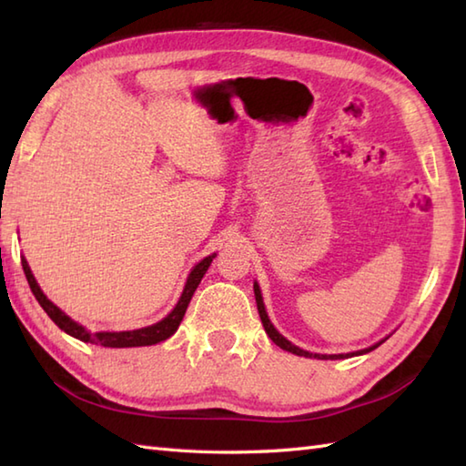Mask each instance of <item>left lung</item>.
Instances as JSON below:
<instances>
[{"label":"left lung","mask_w":466,"mask_h":466,"mask_svg":"<svg viewBox=\"0 0 466 466\" xmlns=\"http://www.w3.org/2000/svg\"><path fill=\"white\" fill-rule=\"evenodd\" d=\"M254 296H256V304H258V314H260V320H262V324H264V330H266V334L270 336V340L276 344V346H280L282 350H289V352H292V354H296V356H306V359H320V360H339V359H350V356H356V354H366V352H370V350H374V349H379V346L386 340H380V342H376V344H372L370 349H364V350H359V352H349V354H312V352H309V350H302V349H299V346H294L292 342H289L284 339V336L274 329V324L270 322V319H268V314H266V309H264V300H262V292H260V286H258V282H254Z\"/></svg>","instance_id":"1"}]
</instances>
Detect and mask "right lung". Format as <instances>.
Returning a JSON list of instances; mask_svg holds the SVG:
<instances>
[{"label":"right lung","instance_id":"1","mask_svg":"<svg viewBox=\"0 0 466 466\" xmlns=\"http://www.w3.org/2000/svg\"><path fill=\"white\" fill-rule=\"evenodd\" d=\"M216 258V254L212 256H206L202 262H198L190 276H187L186 286H184V292L180 296V300L174 306V310L162 319L160 322H156L152 326H146V329H137V330H124V332H90L86 330L82 324L74 322L72 319L66 312H62L57 309V306L47 300V296L39 289L32 270H29V264L25 258H22V266H24V272H25V279L29 289H32L35 300L39 302V306L46 310V314L52 319L59 329H62L66 334L74 336V339L82 340V342H90V344H102L107 346V349H132V346H150V344H157L166 339H170V336L177 330V326H180L187 304H190L192 296L198 289V284L204 279V274L208 270V266L212 264V260Z\"/></svg>","mask_w":466,"mask_h":466}]
</instances>
